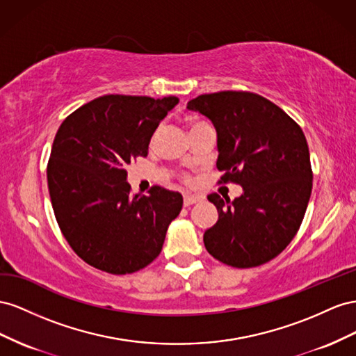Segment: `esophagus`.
I'll list each match as a JSON object with an SVG mask.
<instances>
[{"instance_id":"34e87169","label":"esophagus","mask_w":356,"mask_h":356,"mask_svg":"<svg viewBox=\"0 0 356 356\" xmlns=\"http://www.w3.org/2000/svg\"><path fill=\"white\" fill-rule=\"evenodd\" d=\"M201 198L200 197H197V195H191V194H186L185 197H184V204L188 207V206H192V204H195V202H198Z\"/></svg>"}]
</instances>
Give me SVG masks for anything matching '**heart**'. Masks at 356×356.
Wrapping results in <instances>:
<instances>
[{
	"mask_svg": "<svg viewBox=\"0 0 356 356\" xmlns=\"http://www.w3.org/2000/svg\"><path fill=\"white\" fill-rule=\"evenodd\" d=\"M198 124H201V120H195V122H192V125H191V127H194V125H198Z\"/></svg>",
	"mask_w": 356,
	"mask_h": 356,
	"instance_id": "heart-1",
	"label": "heart"
}]
</instances>
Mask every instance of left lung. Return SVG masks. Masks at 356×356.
<instances>
[{
    "instance_id": "left-lung-1",
    "label": "left lung",
    "mask_w": 356,
    "mask_h": 356,
    "mask_svg": "<svg viewBox=\"0 0 356 356\" xmlns=\"http://www.w3.org/2000/svg\"><path fill=\"white\" fill-rule=\"evenodd\" d=\"M188 108L216 128L219 184L243 186L234 201L216 192L207 197L219 219L204 232V246L227 266H262L296 237L309 204L313 172L302 129L270 99L246 90L200 95Z\"/></svg>"
}]
</instances>
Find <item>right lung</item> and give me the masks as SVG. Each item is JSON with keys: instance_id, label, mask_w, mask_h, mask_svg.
Masks as SVG:
<instances>
[{"instance_id": "right-lung-1", "label": "right lung", "mask_w": 356, "mask_h": 356, "mask_svg": "<svg viewBox=\"0 0 356 356\" xmlns=\"http://www.w3.org/2000/svg\"><path fill=\"white\" fill-rule=\"evenodd\" d=\"M177 97L104 95L60 124L47 162L58 225L77 255L110 274L145 268L164 245L184 206L175 191L131 194L127 165L147 156L150 137Z\"/></svg>"}]
</instances>
